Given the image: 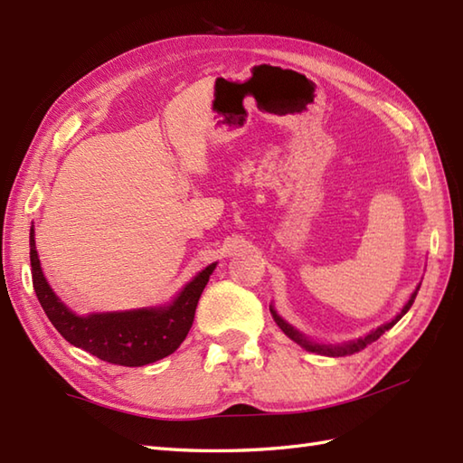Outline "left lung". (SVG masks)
I'll return each instance as SVG.
<instances>
[{
    "label": "left lung",
    "instance_id": "left-lung-1",
    "mask_svg": "<svg viewBox=\"0 0 463 463\" xmlns=\"http://www.w3.org/2000/svg\"><path fill=\"white\" fill-rule=\"evenodd\" d=\"M420 287H421V282L418 284L416 287V290L410 294V298H408V302L404 304V307H402V310L396 314L394 318H392L390 322H386V324H382V326H378V328H373V330H370L368 334H364V336H358V338H354V340H348V342H338V344H326V342H317V340H312V338H308L307 334H302L300 330H297L292 326V324H288L287 320H284L280 314L277 312V308L272 307L270 304V314H272V318H274V322L279 324V328L287 334V336L292 340V342H297L298 346H302L304 350H308V352H317V354H324V356H346V354H354V352H360V350H364L368 346V344H372V342H376L383 332L386 330H390L392 326H394V324L404 317V314L410 310V307L411 304H414V300H416V294H418V290H420Z\"/></svg>",
    "mask_w": 463,
    "mask_h": 463
}]
</instances>
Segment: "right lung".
<instances>
[{"instance_id": "obj_1", "label": "right lung", "mask_w": 463, "mask_h": 463, "mask_svg": "<svg viewBox=\"0 0 463 463\" xmlns=\"http://www.w3.org/2000/svg\"><path fill=\"white\" fill-rule=\"evenodd\" d=\"M29 260L37 300L61 336L93 354L99 360L119 366H145L169 356L181 346L193 326L196 302L209 282L216 262L193 277L175 297L155 307L75 314L57 297L43 274L35 247V226L29 229Z\"/></svg>"}]
</instances>
